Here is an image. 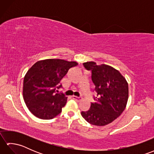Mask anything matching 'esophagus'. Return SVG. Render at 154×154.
<instances>
[{"label":"esophagus","mask_w":154,"mask_h":154,"mask_svg":"<svg viewBox=\"0 0 154 154\" xmlns=\"http://www.w3.org/2000/svg\"><path fill=\"white\" fill-rule=\"evenodd\" d=\"M72 98H73L74 100H77V99H80V97H78L77 96H74V95L72 96Z\"/></svg>","instance_id":"1"}]
</instances>
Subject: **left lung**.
I'll list each match as a JSON object with an SVG mask.
<instances>
[{"instance_id":"8db88e82","label":"left lung","mask_w":154,"mask_h":154,"mask_svg":"<svg viewBox=\"0 0 154 154\" xmlns=\"http://www.w3.org/2000/svg\"><path fill=\"white\" fill-rule=\"evenodd\" d=\"M91 71L94 84L95 102L91 103L88 111L81 115L93 125L103 126L111 123L120 116L128 99V83L119 70L105 64L97 65L94 61L83 63Z\"/></svg>"}]
</instances>
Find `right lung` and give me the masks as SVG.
<instances>
[{
  "label": "right lung",
  "instance_id": "right-lung-1",
  "mask_svg": "<svg viewBox=\"0 0 154 154\" xmlns=\"http://www.w3.org/2000/svg\"><path fill=\"white\" fill-rule=\"evenodd\" d=\"M76 61L47 59L35 63L26 73L23 98L29 110L39 119H52L60 114L67 97L56 93L62 87L60 81Z\"/></svg>",
  "mask_w": 154,
  "mask_h": 154
}]
</instances>
